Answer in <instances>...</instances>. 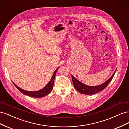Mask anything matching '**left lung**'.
Wrapping results in <instances>:
<instances>
[{
    "label": "left lung",
    "mask_w": 129,
    "mask_h": 129,
    "mask_svg": "<svg viewBox=\"0 0 129 129\" xmlns=\"http://www.w3.org/2000/svg\"><path fill=\"white\" fill-rule=\"evenodd\" d=\"M116 69L115 71V72L114 73V74H112V75L109 78L107 81H105L104 83H103L102 84L99 85H96V86H89V85L84 84L83 83L81 82L80 81L76 79L75 77H74L72 75V78L74 86L78 91L81 93H82V94H84V95L95 94V93H97L99 92L100 91L103 90L104 88H105V87H106L109 84V83L110 82L111 80L112 79L113 77H114L115 75Z\"/></svg>",
    "instance_id": "8db88e82"
}]
</instances>
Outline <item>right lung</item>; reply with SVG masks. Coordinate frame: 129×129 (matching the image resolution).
<instances>
[{"instance_id": "right-lung-1", "label": "right lung", "mask_w": 129, "mask_h": 129, "mask_svg": "<svg viewBox=\"0 0 129 129\" xmlns=\"http://www.w3.org/2000/svg\"><path fill=\"white\" fill-rule=\"evenodd\" d=\"M58 68L59 67H58L55 70V71L54 72L53 75L52 77V79H50L48 83L47 84L44 88L39 90L36 91H26V90H24V89H21L20 88L18 87L17 85L13 82V83L14 84L15 87H16L21 92H22L23 94H25V95H26L27 96H29L32 97H35V98H41V97H43L46 95H47L49 93H50L52 91V89L53 88L54 82V79H55V77L56 73L57 71V69H58Z\"/></svg>"}]
</instances>
